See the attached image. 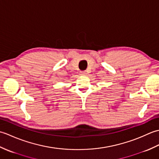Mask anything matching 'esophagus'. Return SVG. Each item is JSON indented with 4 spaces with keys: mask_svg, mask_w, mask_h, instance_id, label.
I'll use <instances>...</instances> for the list:
<instances>
[{
    "mask_svg": "<svg viewBox=\"0 0 159 159\" xmlns=\"http://www.w3.org/2000/svg\"><path fill=\"white\" fill-rule=\"evenodd\" d=\"M86 72L85 71H83V72H81V75H83V76H85V75H86Z\"/></svg>",
    "mask_w": 159,
    "mask_h": 159,
    "instance_id": "1",
    "label": "esophagus"
}]
</instances>
